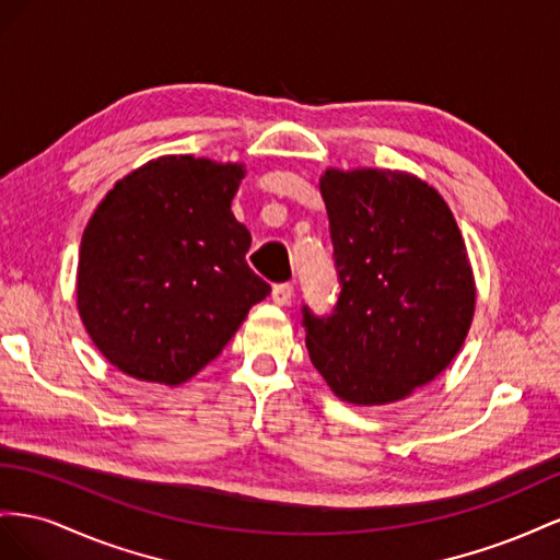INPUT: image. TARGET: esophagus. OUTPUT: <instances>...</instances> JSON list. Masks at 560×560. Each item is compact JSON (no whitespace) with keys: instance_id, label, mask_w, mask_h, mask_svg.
Returning a JSON list of instances; mask_svg holds the SVG:
<instances>
[{"instance_id":"34e87169","label":"esophagus","mask_w":560,"mask_h":560,"mask_svg":"<svg viewBox=\"0 0 560 560\" xmlns=\"http://www.w3.org/2000/svg\"><path fill=\"white\" fill-rule=\"evenodd\" d=\"M293 293H295V289L291 283H277L275 289H271V300H275L277 305H291Z\"/></svg>"}]
</instances>
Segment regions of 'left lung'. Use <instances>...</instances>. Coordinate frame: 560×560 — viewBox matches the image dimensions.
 <instances>
[{"mask_svg":"<svg viewBox=\"0 0 560 560\" xmlns=\"http://www.w3.org/2000/svg\"><path fill=\"white\" fill-rule=\"evenodd\" d=\"M338 307H305L307 351L330 392L354 406L404 401L465 345L476 281L465 238L439 189L408 171L326 168Z\"/></svg>","mask_w":560,"mask_h":560,"instance_id":"1","label":"left lung"}]
</instances>
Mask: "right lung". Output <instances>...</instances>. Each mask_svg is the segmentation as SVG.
Here are the masks:
<instances>
[{
    "label": "right lung",
    "mask_w": 560,
    "mask_h": 560,
    "mask_svg": "<svg viewBox=\"0 0 560 560\" xmlns=\"http://www.w3.org/2000/svg\"><path fill=\"white\" fill-rule=\"evenodd\" d=\"M246 164L166 154L115 183L77 265V310L101 354L142 382L178 387L211 363L269 295L232 213Z\"/></svg>",
    "instance_id": "right-lung-1"
}]
</instances>
